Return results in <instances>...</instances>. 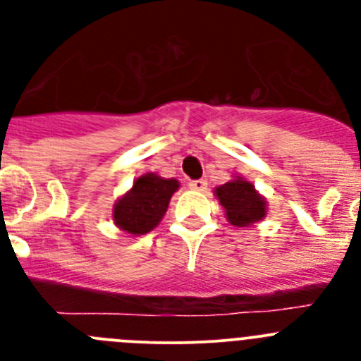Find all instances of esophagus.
I'll return each instance as SVG.
<instances>
[{"mask_svg":"<svg viewBox=\"0 0 361 361\" xmlns=\"http://www.w3.org/2000/svg\"><path fill=\"white\" fill-rule=\"evenodd\" d=\"M188 186H190L193 191H206L207 180L206 178H197V180H190Z\"/></svg>","mask_w":361,"mask_h":361,"instance_id":"obj_1","label":"esophagus"}]
</instances>
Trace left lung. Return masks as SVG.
I'll return each instance as SVG.
<instances>
[{
  "label": "left lung",
  "mask_w": 361,
  "mask_h": 361,
  "mask_svg": "<svg viewBox=\"0 0 361 361\" xmlns=\"http://www.w3.org/2000/svg\"><path fill=\"white\" fill-rule=\"evenodd\" d=\"M216 197L224 206L227 220L236 227H247L259 221L267 213V204L254 186L241 177L216 188Z\"/></svg>",
  "instance_id": "obj_1"
}]
</instances>
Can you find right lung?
I'll use <instances>...</instances> for the list:
<instances>
[{
  "label": "right lung",
  "instance_id": "obj_1",
  "mask_svg": "<svg viewBox=\"0 0 361 361\" xmlns=\"http://www.w3.org/2000/svg\"><path fill=\"white\" fill-rule=\"evenodd\" d=\"M175 178H163L147 173L134 183L132 190L114 206V224L134 234L150 233L166 213L171 195L177 191Z\"/></svg>",
  "mask_w": 361,
  "mask_h": 361
}]
</instances>
